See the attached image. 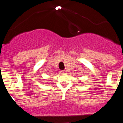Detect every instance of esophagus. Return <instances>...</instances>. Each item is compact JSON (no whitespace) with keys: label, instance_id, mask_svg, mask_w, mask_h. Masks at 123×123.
Listing matches in <instances>:
<instances>
[{"label":"esophagus","instance_id":"1","mask_svg":"<svg viewBox=\"0 0 123 123\" xmlns=\"http://www.w3.org/2000/svg\"><path fill=\"white\" fill-rule=\"evenodd\" d=\"M62 73H66L67 71L66 70H63V71H62Z\"/></svg>","mask_w":123,"mask_h":123}]
</instances>
